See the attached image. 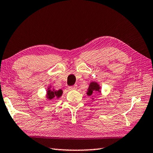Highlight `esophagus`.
<instances>
[{"label": "esophagus", "mask_w": 153, "mask_h": 153, "mask_svg": "<svg viewBox=\"0 0 153 153\" xmlns=\"http://www.w3.org/2000/svg\"><path fill=\"white\" fill-rule=\"evenodd\" d=\"M76 88H77V85L68 87V89L69 90H75V89H76Z\"/></svg>", "instance_id": "34e87169"}]
</instances>
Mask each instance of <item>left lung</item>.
<instances>
[{
	"label": "left lung",
	"mask_w": 153,
	"mask_h": 153,
	"mask_svg": "<svg viewBox=\"0 0 153 153\" xmlns=\"http://www.w3.org/2000/svg\"><path fill=\"white\" fill-rule=\"evenodd\" d=\"M100 89L101 87H100L98 83L95 82H92L89 83L88 89H87V95L88 96H93L94 94L96 92L100 93Z\"/></svg>",
	"instance_id": "left-lung-1"
}]
</instances>
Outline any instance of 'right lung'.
Wrapping results in <instances>:
<instances>
[{"mask_svg":"<svg viewBox=\"0 0 153 153\" xmlns=\"http://www.w3.org/2000/svg\"><path fill=\"white\" fill-rule=\"evenodd\" d=\"M51 86L48 87L47 90V94H46V97L47 100H52L55 99H59L60 97L62 95L63 91L62 89L59 90H54V89H51Z\"/></svg>","mask_w":153,"mask_h":153,"instance_id":"add662e5","label":"right lung"}]
</instances>
